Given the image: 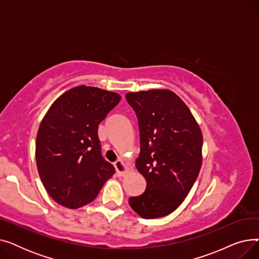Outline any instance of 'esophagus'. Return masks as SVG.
I'll return each instance as SVG.
<instances>
[{
    "instance_id": "obj_1",
    "label": "esophagus",
    "mask_w": 259,
    "mask_h": 259,
    "mask_svg": "<svg viewBox=\"0 0 259 259\" xmlns=\"http://www.w3.org/2000/svg\"><path fill=\"white\" fill-rule=\"evenodd\" d=\"M114 167H115V170H116V173L118 176H122L125 173H126V166L124 164V161L118 159L114 162Z\"/></svg>"
}]
</instances>
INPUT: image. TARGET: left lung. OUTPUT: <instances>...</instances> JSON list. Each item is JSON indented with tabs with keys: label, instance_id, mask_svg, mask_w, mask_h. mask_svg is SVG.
Returning <instances> with one entry per match:
<instances>
[{
	"label": "left lung",
	"instance_id": "left-lung-1",
	"mask_svg": "<svg viewBox=\"0 0 259 259\" xmlns=\"http://www.w3.org/2000/svg\"><path fill=\"white\" fill-rule=\"evenodd\" d=\"M138 116L141 152L135 161L147 182L145 192L129 198L143 219H159L180 207L201 167V131L191 111L165 89L129 92Z\"/></svg>",
	"mask_w": 259,
	"mask_h": 259
}]
</instances>
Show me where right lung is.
<instances>
[{"label": "right lung", "mask_w": 259, "mask_h": 259, "mask_svg": "<svg viewBox=\"0 0 259 259\" xmlns=\"http://www.w3.org/2000/svg\"><path fill=\"white\" fill-rule=\"evenodd\" d=\"M120 95L77 86L52 104L36 135L37 171L48 194L60 205L76 209L98 196L115 173L101 151L100 122Z\"/></svg>", "instance_id": "obj_1"}]
</instances>
